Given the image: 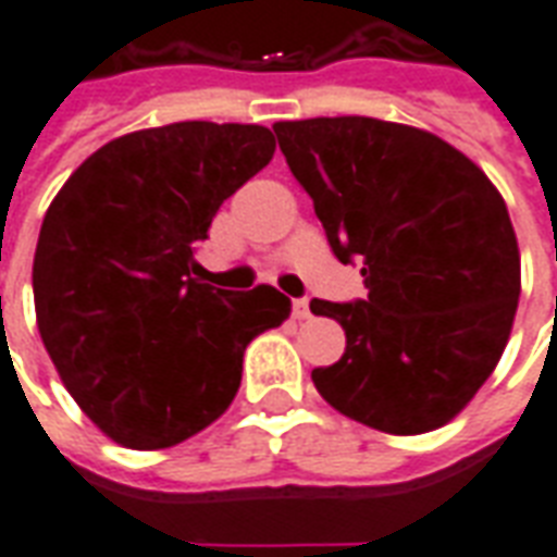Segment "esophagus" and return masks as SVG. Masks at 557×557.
<instances>
[{"label": "esophagus", "mask_w": 557, "mask_h": 557, "mask_svg": "<svg viewBox=\"0 0 557 557\" xmlns=\"http://www.w3.org/2000/svg\"><path fill=\"white\" fill-rule=\"evenodd\" d=\"M292 313H295V319H307L310 315V301L307 298H295L292 301Z\"/></svg>", "instance_id": "34e87169"}]
</instances>
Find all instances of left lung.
I'll return each mask as SVG.
<instances>
[{
	"instance_id": "1",
	"label": "left lung",
	"mask_w": 557,
	"mask_h": 557,
	"mask_svg": "<svg viewBox=\"0 0 557 557\" xmlns=\"http://www.w3.org/2000/svg\"><path fill=\"white\" fill-rule=\"evenodd\" d=\"M339 262L367 298L310 301L346 351L313 385L346 418L391 435L444 426L502 358L519 304V247L478 163L418 127L337 115L274 125Z\"/></svg>"
}]
</instances>
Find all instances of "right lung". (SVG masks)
Returning <instances> with one entry per match:
<instances>
[{"instance_id":"right-lung-1","label":"right lung","mask_w":557,"mask_h":557,"mask_svg":"<svg viewBox=\"0 0 557 557\" xmlns=\"http://www.w3.org/2000/svg\"><path fill=\"white\" fill-rule=\"evenodd\" d=\"M274 158L262 125L175 122L107 143L47 208L32 265L38 331L67 394L113 442L160 450L230 409L244 349L292 301L214 289L196 247Z\"/></svg>"}]
</instances>
